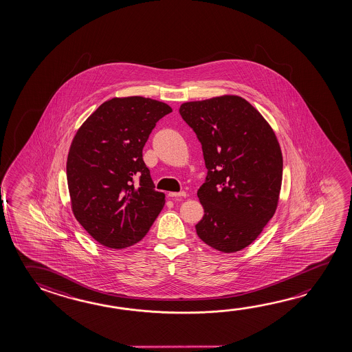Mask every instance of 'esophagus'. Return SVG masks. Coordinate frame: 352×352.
<instances>
[{
	"label": "esophagus",
	"mask_w": 352,
	"mask_h": 352,
	"mask_svg": "<svg viewBox=\"0 0 352 352\" xmlns=\"http://www.w3.org/2000/svg\"><path fill=\"white\" fill-rule=\"evenodd\" d=\"M168 196L172 197V199H179V197H185L186 192H185V191H180V192H169Z\"/></svg>",
	"instance_id": "obj_1"
}]
</instances>
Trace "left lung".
<instances>
[{
    "label": "left lung",
    "instance_id": "8db88e82",
    "mask_svg": "<svg viewBox=\"0 0 352 352\" xmlns=\"http://www.w3.org/2000/svg\"><path fill=\"white\" fill-rule=\"evenodd\" d=\"M201 144L208 175L197 190L202 242L223 253L248 247L276 211L283 155L275 133L245 99L223 96L182 104Z\"/></svg>",
    "mask_w": 352,
    "mask_h": 352
}]
</instances>
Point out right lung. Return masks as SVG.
Wrapping results in <instances>:
<instances>
[{
  "mask_svg": "<svg viewBox=\"0 0 352 352\" xmlns=\"http://www.w3.org/2000/svg\"><path fill=\"white\" fill-rule=\"evenodd\" d=\"M170 111L155 99L113 98L76 133L66 164L72 211L104 247L140 242L163 208L164 194L155 190L142 150L157 121Z\"/></svg>",
  "mask_w": 352,
  "mask_h": 352,
  "instance_id": "1",
  "label": "right lung"
}]
</instances>
